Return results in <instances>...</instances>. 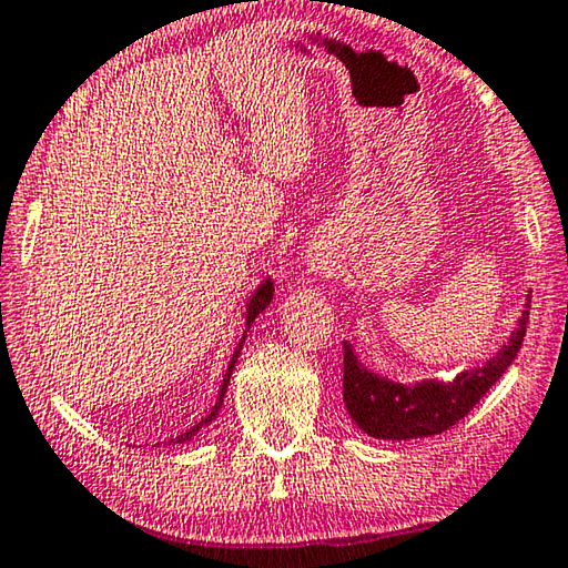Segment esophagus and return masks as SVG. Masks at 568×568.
I'll return each instance as SVG.
<instances>
[{"label":"esophagus","mask_w":568,"mask_h":568,"mask_svg":"<svg viewBox=\"0 0 568 568\" xmlns=\"http://www.w3.org/2000/svg\"><path fill=\"white\" fill-rule=\"evenodd\" d=\"M306 262H310L312 272L324 274L332 264V256H329V252H324V248H310V254H306Z\"/></svg>","instance_id":"obj_1"}]
</instances>
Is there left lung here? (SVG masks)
Masks as SVG:
<instances>
[{"instance_id":"8db88e82","label":"left lung","mask_w":568,"mask_h":568,"mask_svg":"<svg viewBox=\"0 0 568 568\" xmlns=\"http://www.w3.org/2000/svg\"><path fill=\"white\" fill-rule=\"evenodd\" d=\"M529 304L531 296L524 304L521 320L509 342L491 359L462 372L452 382L424 379L399 384L364 366L354 346L344 342V404L352 422L374 439L389 442L424 439L452 429L516 359L529 324Z\"/></svg>"}]
</instances>
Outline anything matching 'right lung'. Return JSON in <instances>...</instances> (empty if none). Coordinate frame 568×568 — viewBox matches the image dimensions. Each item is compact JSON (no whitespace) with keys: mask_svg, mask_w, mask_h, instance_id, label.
<instances>
[{"mask_svg":"<svg viewBox=\"0 0 568 568\" xmlns=\"http://www.w3.org/2000/svg\"><path fill=\"white\" fill-rule=\"evenodd\" d=\"M274 300V282L272 278H264L262 284H258V290L252 294V300H248V304H246V314H244V334H242V342H239V346H236V352L232 354V362H229V366H226V374H224V382H222V389H219V396H216V404L212 406V412H209L202 422L199 424H194L192 429H186L184 434H179L176 439H172L169 444H184V442H189V439H194V436L199 434V429H202V426H206V424H212L216 416H219V409H222V404H224V394H226V386H229V379H232V372H234V366H236V359H239V352H242V346H244V342H246V332H248V326L254 324V320L258 314H262L266 306H268V302Z\"/></svg>","mask_w":568,"mask_h":568,"instance_id":"1","label":"right lung"}]
</instances>
